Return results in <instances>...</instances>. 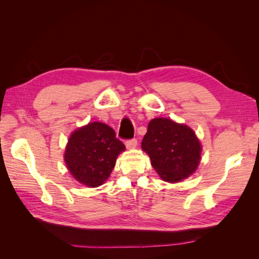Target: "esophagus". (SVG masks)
Returning a JSON list of instances; mask_svg holds the SVG:
<instances>
[{"label":"esophagus","mask_w":259,"mask_h":259,"mask_svg":"<svg viewBox=\"0 0 259 259\" xmlns=\"http://www.w3.org/2000/svg\"><path fill=\"white\" fill-rule=\"evenodd\" d=\"M125 146H126V148H128V149L135 148L137 146V139L134 138V139L126 140V142H125Z\"/></svg>","instance_id":"1"}]
</instances>
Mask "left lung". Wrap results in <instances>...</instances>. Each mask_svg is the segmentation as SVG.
<instances>
[{"label":"left lung","mask_w":259,"mask_h":259,"mask_svg":"<svg viewBox=\"0 0 259 259\" xmlns=\"http://www.w3.org/2000/svg\"><path fill=\"white\" fill-rule=\"evenodd\" d=\"M142 148L162 180L178 183L198 168L202 147L195 133L185 124L156 117L148 124Z\"/></svg>","instance_id":"obj_1"}]
</instances>
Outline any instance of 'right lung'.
<instances>
[{
    "label": "right lung",
    "instance_id": "1",
    "mask_svg": "<svg viewBox=\"0 0 259 259\" xmlns=\"http://www.w3.org/2000/svg\"><path fill=\"white\" fill-rule=\"evenodd\" d=\"M125 150L115 132L107 124L93 122L74 131L65 151L67 167L77 182L95 188L103 185Z\"/></svg>",
    "mask_w": 259,
    "mask_h": 259
}]
</instances>
